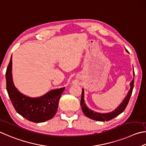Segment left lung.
Returning a JSON list of instances; mask_svg holds the SVG:
<instances>
[{
	"instance_id": "left-lung-1",
	"label": "left lung",
	"mask_w": 146,
	"mask_h": 146,
	"mask_svg": "<svg viewBox=\"0 0 146 146\" xmlns=\"http://www.w3.org/2000/svg\"><path fill=\"white\" fill-rule=\"evenodd\" d=\"M126 52H128V51L126 50ZM133 79L131 81V83H129L130 89L128 91V92L127 94V96L124 98L123 101L122 103L117 106V108L114 110L113 111L109 113H99V112H96L94 110L89 109L88 106H86V104L85 103V100H84V89H82V94H81V109H82L83 112L85 115L90 118L91 119L95 120V121H108L110 120L115 118L117 116H118L119 115L121 114V113L124 111L125 108H126V106L128 104V102L129 101L130 97L131 96L133 89V85H134V70H133Z\"/></svg>"
}]
</instances>
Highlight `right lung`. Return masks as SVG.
Instances as JSON below:
<instances>
[{"label": "right lung", "mask_w": 146, "mask_h": 146, "mask_svg": "<svg viewBox=\"0 0 146 146\" xmlns=\"http://www.w3.org/2000/svg\"><path fill=\"white\" fill-rule=\"evenodd\" d=\"M11 72L12 56L6 73V89L17 113L28 121L38 123L52 119L57 111L59 100L65 87L50 90L38 98H31L15 87Z\"/></svg>", "instance_id": "obj_1"}]
</instances>
